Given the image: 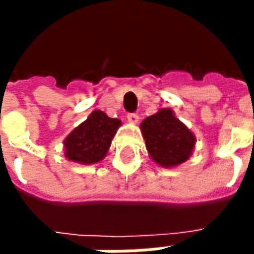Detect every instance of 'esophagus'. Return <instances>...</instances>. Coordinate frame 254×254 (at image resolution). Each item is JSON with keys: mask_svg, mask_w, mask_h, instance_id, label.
I'll return each instance as SVG.
<instances>
[{"mask_svg": "<svg viewBox=\"0 0 254 254\" xmlns=\"http://www.w3.org/2000/svg\"><path fill=\"white\" fill-rule=\"evenodd\" d=\"M127 121L130 122V124H137L138 114H136V113H130V114H127Z\"/></svg>", "mask_w": 254, "mask_h": 254, "instance_id": "esophagus-1", "label": "esophagus"}]
</instances>
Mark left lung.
Here are the masks:
<instances>
[{"instance_id": "obj_1", "label": "left lung", "mask_w": 254, "mask_h": 254, "mask_svg": "<svg viewBox=\"0 0 254 254\" xmlns=\"http://www.w3.org/2000/svg\"><path fill=\"white\" fill-rule=\"evenodd\" d=\"M140 129L151 159L160 167H176L191 156L196 137L171 109H160L147 117Z\"/></svg>"}]
</instances>
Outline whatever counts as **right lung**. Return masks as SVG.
Segmentation results:
<instances>
[{
  "label": "right lung",
  "instance_id": "add662e5",
  "mask_svg": "<svg viewBox=\"0 0 254 254\" xmlns=\"http://www.w3.org/2000/svg\"><path fill=\"white\" fill-rule=\"evenodd\" d=\"M120 127V120L94 110L64 140L65 158L80 165H95L103 160Z\"/></svg>",
  "mask_w": 254,
  "mask_h": 254
}]
</instances>
